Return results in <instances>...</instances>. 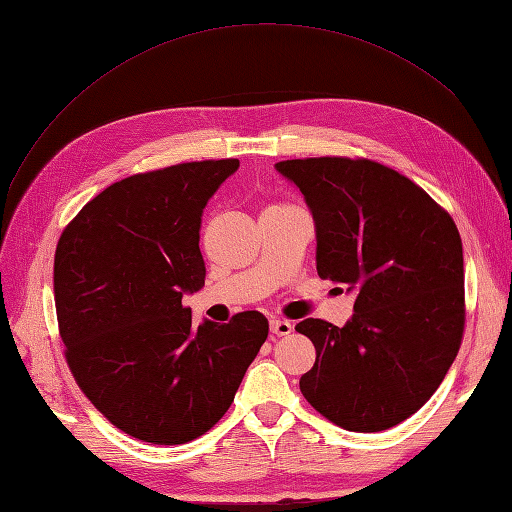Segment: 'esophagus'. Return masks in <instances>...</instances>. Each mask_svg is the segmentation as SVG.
I'll return each mask as SVG.
<instances>
[{
	"label": "esophagus",
	"instance_id": "1",
	"mask_svg": "<svg viewBox=\"0 0 512 512\" xmlns=\"http://www.w3.org/2000/svg\"><path fill=\"white\" fill-rule=\"evenodd\" d=\"M269 327H271V333L277 335V337H286V335L292 333V324H290L288 320L273 318V320L269 322Z\"/></svg>",
	"mask_w": 512,
	"mask_h": 512
}]
</instances>
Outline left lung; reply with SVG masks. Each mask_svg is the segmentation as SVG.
<instances>
[{
	"instance_id": "8db88e82",
	"label": "left lung",
	"mask_w": 512,
	"mask_h": 512,
	"mask_svg": "<svg viewBox=\"0 0 512 512\" xmlns=\"http://www.w3.org/2000/svg\"><path fill=\"white\" fill-rule=\"evenodd\" d=\"M275 168L314 215L316 269L354 290L344 324L305 318L316 348L301 393L348 431H384L436 393L461 346L463 250L436 200L374 160L305 158Z\"/></svg>"
}]
</instances>
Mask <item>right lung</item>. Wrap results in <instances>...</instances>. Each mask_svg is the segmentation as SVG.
Returning <instances> with one entry per match:
<instances>
[{"instance_id":"1","label":"right lung","mask_w":512,"mask_h":512,"mask_svg":"<svg viewBox=\"0 0 512 512\" xmlns=\"http://www.w3.org/2000/svg\"><path fill=\"white\" fill-rule=\"evenodd\" d=\"M239 160L166 166L108 185L64 228L55 309L76 384L117 429L185 444L230 408L269 335L260 312L192 324L205 286L200 218Z\"/></svg>"}]
</instances>
